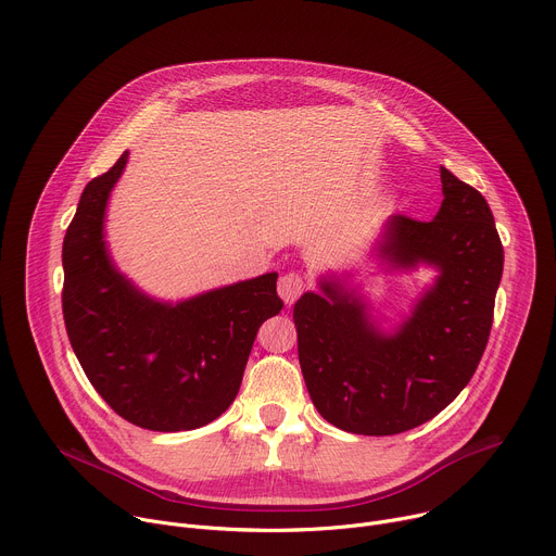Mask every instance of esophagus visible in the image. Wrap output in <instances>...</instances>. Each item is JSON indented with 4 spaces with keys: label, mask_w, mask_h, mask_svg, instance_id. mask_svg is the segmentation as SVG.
<instances>
[{
    "label": "esophagus",
    "mask_w": 556,
    "mask_h": 556,
    "mask_svg": "<svg viewBox=\"0 0 556 556\" xmlns=\"http://www.w3.org/2000/svg\"><path fill=\"white\" fill-rule=\"evenodd\" d=\"M277 290H279V296L288 303V305H292L299 296H301V292L305 290V281H303V277L299 275V273H286V275H281L279 277V283H277Z\"/></svg>",
    "instance_id": "1"
}]
</instances>
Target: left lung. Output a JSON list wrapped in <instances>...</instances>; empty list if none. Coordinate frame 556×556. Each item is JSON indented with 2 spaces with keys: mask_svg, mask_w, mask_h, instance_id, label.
Masks as SVG:
<instances>
[{
  "mask_svg": "<svg viewBox=\"0 0 556 556\" xmlns=\"http://www.w3.org/2000/svg\"><path fill=\"white\" fill-rule=\"evenodd\" d=\"M442 206L431 222L391 215L378 253L393 268H438L412 316L384 334L337 277L305 292L292 319L309 399L330 425L395 435L425 425L468 384L486 350L504 249L484 195L440 167Z\"/></svg>",
  "mask_w": 556,
  "mask_h": 556,
  "instance_id": "8db88e82",
  "label": "left lung"
}]
</instances>
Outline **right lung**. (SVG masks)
Here are the masks:
<instances>
[{
	"label": "right lung",
	"mask_w": 556,
	"mask_h": 556,
	"mask_svg": "<svg viewBox=\"0 0 556 556\" xmlns=\"http://www.w3.org/2000/svg\"><path fill=\"white\" fill-rule=\"evenodd\" d=\"M127 151L88 182L63 237V321L101 399L149 431H191L240 391L260 326L279 314L277 273L180 303L142 294L110 260L103 219Z\"/></svg>",
	"instance_id": "obj_1"
}]
</instances>
